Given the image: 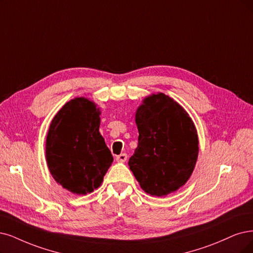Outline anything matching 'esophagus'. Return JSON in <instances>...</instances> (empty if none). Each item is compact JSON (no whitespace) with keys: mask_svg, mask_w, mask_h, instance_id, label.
Listing matches in <instances>:
<instances>
[{"mask_svg":"<svg viewBox=\"0 0 253 253\" xmlns=\"http://www.w3.org/2000/svg\"><path fill=\"white\" fill-rule=\"evenodd\" d=\"M116 160L119 163H125L127 161V154L126 153H122V154H120V155H118L116 157Z\"/></svg>","mask_w":253,"mask_h":253,"instance_id":"1","label":"esophagus"}]
</instances>
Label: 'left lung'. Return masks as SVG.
I'll use <instances>...</instances> for the list:
<instances>
[{"label":"left lung","mask_w":253,"mask_h":253,"mask_svg":"<svg viewBox=\"0 0 253 253\" xmlns=\"http://www.w3.org/2000/svg\"><path fill=\"white\" fill-rule=\"evenodd\" d=\"M138 144L128 165L141 188L162 197L178 190L193 173L198 135L193 121L165 93L152 95L137 108Z\"/></svg>","instance_id":"8db88e82"}]
</instances>
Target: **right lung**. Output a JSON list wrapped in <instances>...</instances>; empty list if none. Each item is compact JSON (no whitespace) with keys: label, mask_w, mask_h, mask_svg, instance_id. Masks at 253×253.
Listing matches in <instances>:
<instances>
[{"label":"right lung","mask_w":253,"mask_h":253,"mask_svg":"<svg viewBox=\"0 0 253 253\" xmlns=\"http://www.w3.org/2000/svg\"><path fill=\"white\" fill-rule=\"evenodd\" d=\"M100 110L85 98L68 102L52 120L45 157L53 178L72 193L85 195L100 186L114 162L99 132Z\"/></svg>","instance_id":"right-lung-1"}]
</instances>
